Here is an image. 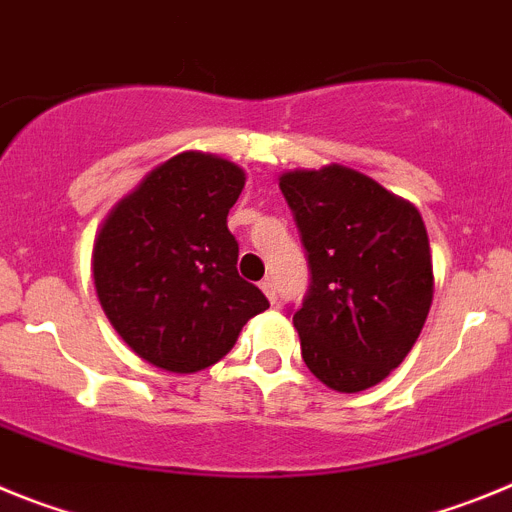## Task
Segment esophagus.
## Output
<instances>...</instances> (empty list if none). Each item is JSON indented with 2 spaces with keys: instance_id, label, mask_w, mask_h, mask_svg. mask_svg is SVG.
<instances>
[{
  "instance_id": "obj_1",
  "label": "esophagus",
  "mask_w": 512,
  "mask_h": 512,
  "mask_svg": "<svg viewBox=\"0 0 512 512\" xmlns=\"http://www.w3.org/2000/svg\"><path fill=\"white\" fill-rule=\"evenodd\" d=\"M261 289H264V295L269 297L271 305H274V302H277V284H274V279L271 277L261 279Z\"/></svg>"
}]
</instances>
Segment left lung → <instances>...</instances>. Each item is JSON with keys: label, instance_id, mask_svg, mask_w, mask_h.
I'll use <instances>...</instances> for the list:
<instances>
[{"label": "left lung", "instance_id": "8db88e82", "mask_svg": "<svg viewBox=\"0 0 512 512\" xmlns=\"http://www.w3.org/2000/svg\"><path fill=\"white\" fill-rule=\"evenodd\" d=\"M310 266L292 312L307 369L330 390L361 392L408 356L433 300L423 217L359 171L328 166L279 179Z\"/></svg>", "mask_w": 512, "mask_h": 512}]
</instances>
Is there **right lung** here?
Returning <instances> with one entry per match:
<instances>
[{"mask_svg": "<svg viewBox=\"0 0 512 512\" xmlns=\"http://www.w3.org/2000/svg\"><path fill=\"white\" fill-rule=\"evenodd\" d=\"M246 184L230 161L179 153L140 182L94 243V287L140 359L189 374L223 359L243 325L269 307L238 274L228 212Z\"/></svg>", "mask_w": 512, "mask_h": 512, "instance_id": "1", "label": "right lung"}]
</instances>
